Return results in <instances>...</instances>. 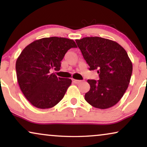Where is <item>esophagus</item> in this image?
Returning a JSON list of instances; mask_svg holds the SVG:
<instances>
[{
  "label": "esophagus",
  "instance_id": "1",
  "mask_svg": "<svg viewBox=\"0 0 147 147\" xmlns=\"http://www.w3.org/2000/svg\"><path fill=\"white\" fill-rule=\"evenodd\" d=\"M72 81H73L74 84H79L81 82V80H74V79L72 80Z\"/></svg>",
  "mask_w": 147,
  "mask_h": 147
}]
</instances>
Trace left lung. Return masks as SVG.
<instances>
[{
    "label": "left lung",
    "mask_w": 147,
    "mask_h": 147,
    "mask_svg": "<svg viewBox=\"0 0 147 147\" xmlns=\"http://www.w3.org/2000/svg\"><path fill=\"white\" fill-rule=\"evenodd\" d=\"M90 70H97L100 80H88L85 100L90 105L106 109L119 102L130 83L132 64L126 50L116 41L99 37L76 39Z\"/></svg>",
    "instance_id": "8db88e82"
}]
</instances>
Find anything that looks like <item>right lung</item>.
Returning <instances> with one entry per match:
<instances>
[{
	"mask_svg": "<svg viewBox=\"0 0 147 147\" xmlns=\"http://www.w3.org/2000/svg\"><path fill=\"white\" fill-rule=\"evenodd\" d=\"M73 47H77L74 40L51 37L36 40L22 51L16 62L17 81L32 105L50 108L63 98L71 80L57 78L50 71H59L64 55Z\"/></svg>",
	"mask_w": 147,
	"mask_h": 147,
	"instance_id": "right-lung-1",
	"label": "right lung"
}]
</instances>
